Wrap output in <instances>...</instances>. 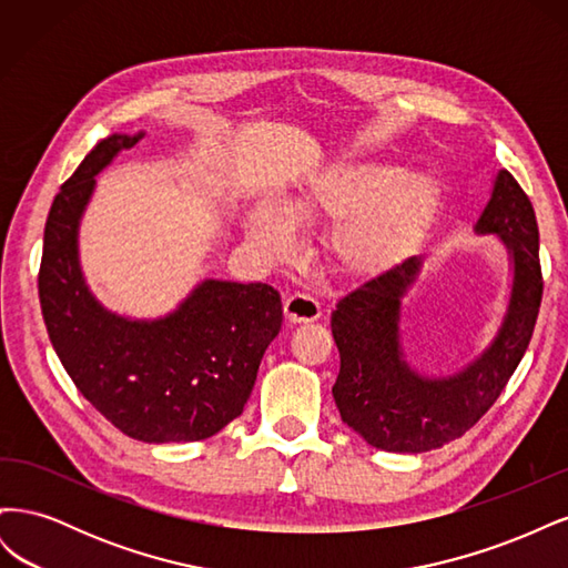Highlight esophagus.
<instances>
[{
  "mask_svg": "<svg viewBox=\"0 0 568 568\" xmlns=\"http://www.w3.org/2000/svg\"><path fill=\"white\" fill-rule=\"evenodd\" d=\"M284 315L291 324H303V322H315L322 315V307L315 298L303 296V294H291L284 301Z\"/></svg>",
  "mask_w": 568,
  "mask_h": 568,
  "instance_id": "1",
  "label": "esophagus"
}]
</instances>
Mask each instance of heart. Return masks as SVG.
Here are the masks:
<instances>
[{
	"label": "heart",
	"instance_id": "obj_1",
	"mask_svg": "<svg viewBox=\"0 0 568 568\" xmlns=\"http://www.w3.org/2000/svg\"><path fill=\"white\" fill-rule=\"evenodd\" d=\"M443 203L434 173L388 161H346L322 168L294 194L257 203L246 215L251 246L267 261H284L296 246L291 222L336 220L326 234V257L348 280L384 277L419 246Z\"/></svg>",
	"mask_w": 568,
	"mask_h": 568
}]
</instances>
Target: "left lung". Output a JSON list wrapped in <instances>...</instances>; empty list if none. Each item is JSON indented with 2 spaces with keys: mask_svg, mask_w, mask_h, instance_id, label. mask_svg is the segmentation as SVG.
I'll return each mask as SVG.
<instances>
[{
  "mask_svg": "<svg viewBox=\"0 0 568 568\" xmlns=\"http://www.w3.org/2000/svg\"><path fill=\"white\" fill-rule=\"evenodd\" d=\"M476 234H495L511 263V291L497 334L471 363L428 376L403 351V296L419 274L412 255L384 277L365 282L332 313L341 369L332 388L341 419L372 448L426 453L467 434L519 367L542 301L538 222L519 182L500 170Z\"/></svg>",
  "mask_w": 568,
  "mask_h": 568,
  "instance_id": "8db88e82",
  "label": "left lung"
}]
</instances>
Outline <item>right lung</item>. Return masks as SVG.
I'll return each instance as SVG.
<instances>
[{
  "mask_svg": "<svg viewBox=\"0 0 568 568\" xmlns=\"http://www.w3.org/2000/svg\"><path fill=\"white\" fill-rule=\"evenodd\" d=\"M142 136L101 140L61 186L44 225L40 305L68 376L115 428L144 443H192L244 412L282 329V298L261 282L203 280L156 320L118 315L97 301L80 267V220L94 178Z\"/></svg>",
  "mask_w": 568,
  "mask_h": 568,
  "instance_id": "1",
  "label": "right lung"
}]
</instances>
